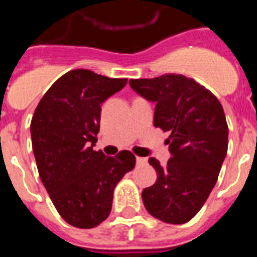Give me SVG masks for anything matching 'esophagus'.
<instances>
[{"label":"esophagus","instance_id":"obj_1","mask_svg":"<svg viewBox=\"0 0 257 257\" xmlns=\"http://www.w3.org/2000/svg\"><path fill=\"white\" fill-rule=\"evenodd\" d=\"M136 163H138V165H145V163H147V158H143V157H136Z\"/></svg>","mask_w":257,"mask_h":257}]
</instances>
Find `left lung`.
Instances as JSON below:
<instances>
[{"label": "left lung", "mask_w": 257, "mask_h": 257, "mask_svg": "<svg viewBox=\"0 0 257 257\" xmlns=\"http://www.w3.org/2000/svg\"><path fill=\"white\" fill-rule=\"evenodd\" d=\"M130 86L156 103L154 126L170 133L167 165L149 158L157 180L143 190L145 208L167 224L188 222L207 201L228 152L224 109L210 90L183 74L130 79Z\"/></svg>", "instance_id": "left-lung-1"}]
</instances>
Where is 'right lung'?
I'll use <instances>...</instances> for the list:
<instances>
[{"label": "right lung", "mask_w": 257, "mask_h": 257, "mask_svg": "<svg viewBox=\"0 0 257 257\" xmlns=\"http://www.w3.org/2000/svg\"><path fill=\"white\" fill-rule=\"evenodd\" d=\"M127 83L88 69L67 72L46 91L32 117V148L38 174L65 221L79 229L97 226L112 210L113 190L135 167L122 151H94L104 100Z\"/></svg>", "instance_id": "1"}]
</instances>
